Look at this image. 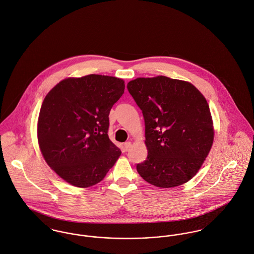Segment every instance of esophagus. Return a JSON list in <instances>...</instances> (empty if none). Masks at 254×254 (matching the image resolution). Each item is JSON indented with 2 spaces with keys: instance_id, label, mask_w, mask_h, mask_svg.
I'll list each match as a JSON object with an SVG mask.
<instances>
[{
  "instance_id": "34e87169",
  "label": "esophagus",
  "mask_w": 254,
  "mask_h": 254,
  "mask_svg": "<svg viewBox=\"0 0 254 254\" xmlns=\"http://www.w3.org/2000/svg\"><path fill=\"white\" fill-rule=\"evenodd\" d=\"M131 146H132V143H131L130 141H126V142L124 143V150H125V151H128V150L131 148Z\"/></svg>"
}]
</instances>
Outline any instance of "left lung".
<instances>
[{"instance_id": "left-lung-1", "label": "left lung", "mask_w": 254, "mask_h": 254, "mask_svg": "<svg viewBox=\"0 0 254 254\" xmlns=\"http://www.w3.org/2000/svg\"><path fill=\"white\" fill-rule=\"evenodd\" d=\"M145 125L147 157L137 164L148 184L184 185L199 171L213 142L207 100L193 84L164 75L138 77L127 84Z\"/></svg>"}]
</instances>
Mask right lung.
Returning a JSON list of instances; mask_svg holds the SVG:
<instances>
[{"label": "right lung", "mask_w": 254, "mask_h": 254, "mask_svg": "<svg viewBox=\"0 0 254 254\" xmlns=\"http://www.w3.org/2000/svg\"><path fill=\"white\" fill-rule=\"evenodd\" d=\"M124 88L121 78L89 74L66 78L46 95L38 121L40 148L47 165L69 185L100 183L120 156L108 131L110 112Z\"/></svg>", "instance_id": "1"}]
</instances>
